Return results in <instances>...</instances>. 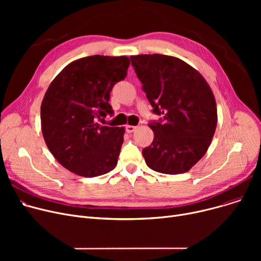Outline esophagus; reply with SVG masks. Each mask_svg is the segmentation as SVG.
<instances>
[{"label":"esophagus","mask_w":261,"mask_h":261,"mask_svg":"<svg viewBox=\"0 0 261 261\" xmlns=\"http://www.w3.org/2000/svg\"><path fill=\"white\" fill-rule=\"evenodd\" d=\"M136 128H138V127H136V126L127 125V126H126V131H127L128 133H132L133 131H135V130H136Z\"/></svg>","instance_id":"34e87169"}]
</instances>
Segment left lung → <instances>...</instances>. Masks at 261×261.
Wrapping results in <instances>:
<instances>
[{
	"instance_id": "1",
	"label": "left lung",
	"mask_w": 261,
	"mask_h": 261,
	"mask_svg": "<svg viewBox=\"0 0 261 261\" xmlns=\"http://www.w3.org/2000/svg\"><path fill=\"white\" fill-rule=\"evenodd\" d=\"M131 63L143 90L164 122L149 123L152 144L143 149L149 168L166 174L187 172L212 143L218 115L214 93L185 61L167 55H136Z\"/></svg>"
}]
</instances>
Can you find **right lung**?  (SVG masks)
I'll list each match as a JSON object with an SVG mask.
<instances>
[{
    "label": "right lung",
    "mask_w": 261,
    "mask_h": 261,
    "mask_svg": "<svg viewBox=\"0 0 261 261\" xmlns=\"http://www.w3.org/2000/svg\"><path fill=\"white\" fill-rule=\"evenodd\" d=\"M126 56H89L67 64L54 78L41 103V129L49 151L75 174L94 177L113 170L123 127L98 123L108 113L110 92L127 76Z\"/></svg>",
    "instance_id": "1"
}]
</instances>
